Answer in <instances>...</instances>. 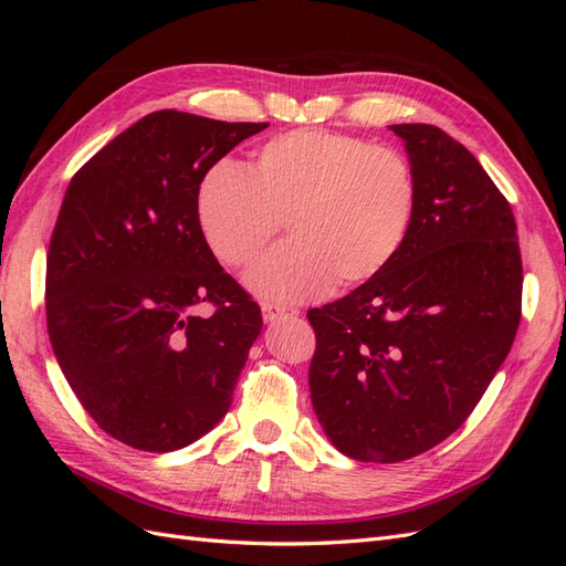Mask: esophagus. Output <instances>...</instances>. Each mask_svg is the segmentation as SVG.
<instances>
[{
    "label": "esophagus",
    "instance_id": "34e87169",
    "mask_svg": "<svg viewBox=\"0 0 566 566\" xmlns=\"http://www.w3.org/2000/svg\"><path fill=\"white\" fill-rule=\"evenodd\" d=\"M297 314H300L297 310H287V306H276V304H264L262 306L264 323H276L281 318H293Z\"/></svg>",
    "mask_w": 566,
    "mask_h": 566
}]
</instances>
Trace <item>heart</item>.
Instances as JSON below:
<instances>
[{"instance_id":"heart-1","label":"heart","mask_w":566,"mask_h":566,"mask_svg":"<svg viewBox=\"0 0 566 566\" xmlns=\"http://www.w3.org/2000/svg\"><path fill=\"white\" fill-rule=\"evenodd\" d=\"M416 177L397 148L349 134L297 129L254 150L245 169L205 175L196 212L205 243L233 269L250 266L285 221L290 243L248 273L271 302H306L373 281L394 262L416 217Z\"/></svg>"}]
</instances>
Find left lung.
Masks as SVG:
<instances>
[{"instance_id":"8db88e82","label":"left lung","mask_w":566,"mask_h":566,"mask_svg":"<svg viewBox=\"0 0 566 566\" xmlns=\"http://www.w3.org/2000/svg\"><path fill=\"white\" fill-rule=\"evenodd\" d=\"M416 177L401 252L373 281L306 314L316 333L314 413L354 460L399 462L468 420L522 316L510 202L472 153L434 125H391Z\"/></svg>"}]
</instances>
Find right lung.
Returning a JSON list of instances; mask_svg holds the SVG:
<instances>
[{"label":"right lung","mask_w":566,"mask_h":566,"mask_svg":"<svg viewBox=\"0 0 566 566\" xmlns=\"http://www.w3.org/2000/svg\"><path fill=\"white\" fill-rule=\"evenodd\" d=\"M266 127L156 111L67 186L46 254L49 339L84 410L132 449L208 434L262 333L260 306L205 243L196 200L210 167Z\"/></svg>","instance_id":"1"}]
</instances>
